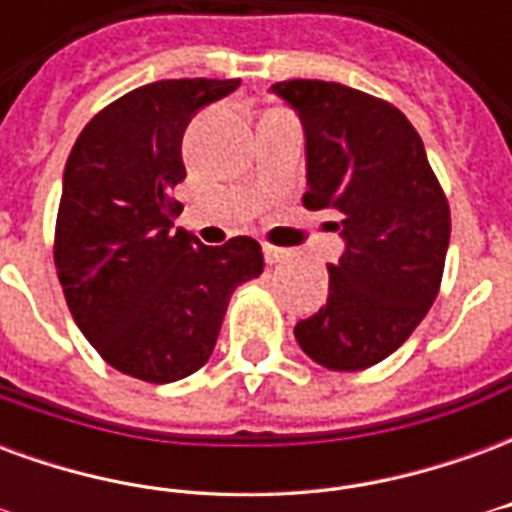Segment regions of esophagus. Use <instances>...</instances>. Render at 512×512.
I'll return each mask as SVG.
<instances>
[{
    "label": "esophagus",
    "instance_id": "1",
    "mask_svg": "<svg viewBox=\"0 0 512 512\" xmlns=\"http://www.w3.org/2000/svg\"><path fill=\"white\" fill-rule=\"evenodd\" d=\"M263 257H266L268 266H277V263H285L290 257L288 249H279V246H263Z\"/></svg>",
    "mask_w": 512,
    "mask_h": 512
}]
</instances>
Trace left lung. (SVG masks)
<instances>
[{
	"label": "left lung",
	"instance_id": "1",
	"mask_svg": "<svg viewBox=\"0 0 512 512\" xmlns=\"http://www.w3.org/2000/svg\"><path fill=\"white\" fill-rule=\"evenodd\" d=\"M304 131V208H332L343 255L329 296L296 323V343L329 370H365L395 354L436 301L450 205L422 139L395 106L337 82L271 84Z\"/></svg>",
	"mask_w": 512,
	"mask_h": 512
}]
</instances>
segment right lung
I'll return each mask as SVG.
<instances>
[{"instance_id":"add662e5","label":"right lung","mask_w":512,"mask_h":512,"mask_svg":"<svg viewBox=\"0 0 512 512\" xmlns=\"http://www.w3.org/2000/svg\"><path fill=\"white\" fill-rule=\"evenodd\" d=\"M238 79H167L131 90L84 126L62 175L54 263L82 334L147 384L197 373L238 285L263 274L255 238L205 246L172 230L191 117Z\"/></svg>"}]
</instances>
